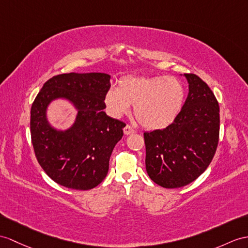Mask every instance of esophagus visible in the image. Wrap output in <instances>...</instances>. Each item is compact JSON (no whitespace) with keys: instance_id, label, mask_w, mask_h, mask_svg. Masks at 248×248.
<instances>
[{"instance_id":"34e87169","label":"esophagus","mask_w":248,"mask_h":248,"mask_svg":"<svg viewBox=\"0 0 248 248\" xmlns=\"http://www.w3.org/2000/svg\"><path fill=\"white\" fill-rule=\"evenodd\" d=\"M123 130H124V134H125V135H131V134H135V129L132 128L130 125H126Z\"/></svg>"}]
</instances>
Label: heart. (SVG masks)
I'll list each match as a JSON object with an SVG mask.
<instances>
[{"label": "heart", "instance_id": "obj_1", "mask_svg": "<svg viewBox=\"0 0 248 248\" xmlns=\"http://www.w3.org/2000/svg\"><path fill=\"white\" fill-rule=\"evenodd\" d=\"M184 96V87L176 78L128 77L119 82L117 90L107 93L105 103L114 117L122 116L129 106H135V118L143 127L160 129L178 116Z\"/></svg>", "mask_w": 248, "mask_h": 248}]
</instances>
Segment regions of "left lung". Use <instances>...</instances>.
Listing matches in <instances>:
<instances>
[{
	"instance_id": "left-lung-1",
	"label": "left lung",
	"mask_w": 248,
	"mask_h": 248,
	"mask_svg": "<svg viewBox=\"0 0 248 248\" xmlns=\"http://www.w3.org/2000/svg\"><path fill=\"white\" fill-rule=\"evenodd\" d=\"M184 76L189 93L173 122L164 129L144 132L146 171L155 183L165 188H179L201 176L219 142L218 101L201 78Z\"/></svg>"
}]
</instances>
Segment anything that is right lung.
Wrapping results in <instances>:
<instances>
[{
	"mask_svg": "<svg viewBox=\"0 0 248 248\" xmlns=\"http://www.w3.org/2000/svg\"><path fill=\"white\" fill-rule=\"evenodd\" d=\"M110 76L100 72L62 74L44 83L30 110V134L39 164L54 182L77 190L94 188L103 181L125 123L108 117L105 96ZM57 97L78 108L74 126L53 130L46 121V107Z\"/></svg>",
	"mask_w": 248,
	"mask_h": 248,
	"instance_id": "obj_1",
	"label": "right lung"
}]
</instances>
